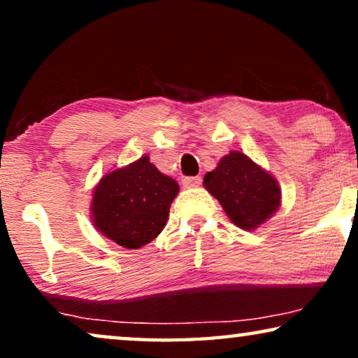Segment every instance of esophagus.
Returning <instances> with one entry per match:
<instances>
[{
	"mask_svg": "<svg viewBox=\"0 0 358 358\" xmlns=\"http://www.w3.org/2000/svg\"><path fill=\"white\" fill-rule=\"evenodd\" d=\"M202 184V178L200 176H194V178H184L182 179V185L184 187H199V185Z\"/></svg>",
	"mask_w": 358,
	"mask_h": 358,
	"instance_id": "1",
	"label": "esophagus"
}]
</instances>
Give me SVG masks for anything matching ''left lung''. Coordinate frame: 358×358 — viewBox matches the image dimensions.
Returning a JSON list of instances; mask_svg holds the SVG:
<instances>
[{"mask_svg": "<svg viewBox=\"0 0 358 358\" xmlns=\"http://www.w3.org/2000/svg\"><path fill=\"white\" fill-rule=\"evenodd\" d=\"M203 185L236 227L256 229L280 205V187L267 171L244 153L231 151L205 174Z\"/></svg>", "mask_w": 358, "mask_h": 358, "instance_id": "left-lung-1", "label": "left lung"}]
</instances>
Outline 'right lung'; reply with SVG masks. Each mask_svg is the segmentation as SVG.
Returning a JSON list of instances; mask_svg holds the SVG:
<instances>
[{"instance_id":"1","label":"right lung","mask_w":358,"mask_h":358,"mask_svg":"<svg viewBox=\"0 0 358 358\" xmlns=\"http://www.w3.org/2000/svg\"><path fill=\"white\" fill-rule=\"evenodd\" d=\"M178 192V182L141 156L99 180L92 192V222L119 246L138 249L163 231Z\"/></svg>"}]
</instances>
